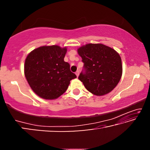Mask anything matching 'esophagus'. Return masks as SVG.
Listing matches in <instances>:
<instances>
[{
  "instance_id": "34e87169",
  "label": "esophagus",
  "mask_w": 150,
  "mask_h": 150,
  "mask_svg": "<svg viewBox=\"0 0 150 150\" xmlns=\"http://www.w3.org/2000/svg\"><path fill=\"white\" fill-rule=\"evenodd\" d=\"M75 75H77V77H78L79 75V71H76L75 72Z\"/></svg>"
}]
</instances>
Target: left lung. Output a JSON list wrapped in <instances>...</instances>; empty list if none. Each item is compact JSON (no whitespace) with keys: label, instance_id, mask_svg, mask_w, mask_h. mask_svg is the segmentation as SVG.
Instances as JSON below:
<instances>
[{"label":"left lung","instance_id":"obj_1","mask_svg":"<svg viewBox=\"0 0 150 150\" xmlns=\"http://www.w3.org/2000/svg\"><path fill=\"white\" fill-rule=\"evenodd\" d=\"M84 63L85 73L79 79L93 95L103 96L111 92L122 74L121 57L117 52L102 44H88L77 49Z\"/></svg>","mask_w":150,"mask_h":150}]
</instances>
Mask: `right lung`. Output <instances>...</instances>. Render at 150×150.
I'll list each match as a JSON object with an SVG mask.
<instances>
[{"instance_id":"add662e5","label":"right lung","mask_w":150,"mask_h":150,"mask_svg":"<svg viewBox=\"0 0 150 150\" xmlns=\"http://www.w3.org/2000/svg\"><path fill=\"white\" fill-rule=\"evenodd\" d=\"M67 47L44 45L34 49L27 55L24 75L30 87L44 99L57 98L67 89L70 81L77 77L64 62Z\"/></svg>"}]
</instances>
